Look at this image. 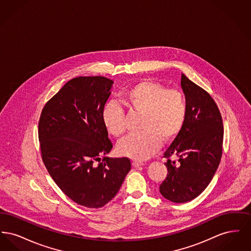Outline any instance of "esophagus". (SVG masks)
<instances>
[{
  "label": "esophagus",
  "instance_id": "esophagus-1",
  "mask_svg": "<svg viewBox=\"0 0 251 251\" xmlns=\"http://www.w3.org/2000/svg\"><path fill=\"white\" fill-rule=\"evenodd\" d=\"M131 165H132V167H141V166H143L144 164L142 163V162H138V161H132Z\"/></svg>",
  "mask_w": 251,
  "mask_h": 251
}]
</instances>
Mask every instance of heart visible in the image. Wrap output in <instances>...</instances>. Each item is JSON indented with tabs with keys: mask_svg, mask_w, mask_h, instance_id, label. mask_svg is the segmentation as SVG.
Segmentation results:
<instances>
[{
	"mask_svg": "<svg viewBox=\"0 0 251 251\" xmlns=\"http://www.w3.org/2000/svg\"><path fill=\"white\" fill-rule=\"evenodd\" d=\"M121 103L130 113L141 114L140 133L122 140L118 153L133 160H146L164 143L174 141L183 130L188 105L182 92L167 89L151 80H141L125 89ZM103 126L108 133L119 138L126 131L125 112L117 102H108L101 113Z\"/></svg>",
	"mask_w": 251,
	"mask_h": 251,
	"instance_id": "heart-1",
	"label": "heart"
}]
</instances>
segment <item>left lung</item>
Masks as SVG:
<instances>
[{
	"label": "left lung",
	"instance_id": "8db88e82",
	"mask_svg": "<svg viewBox=\"0 0 251 251\" xmlns=\"http://www.w3.org/2000/svg\"><path fill=\"white\" fill-rule=\"evenodd\" d=\"M181 88L188 105L185 126L164 153L167 178L160 193L172 202L190 201L213 179L222 156L224 128L220 111L211 95L181 74ZM176 155L178 162L170 158Z\"/></svg>",
	"mask_w": 251,
	"mask_h": 251
}]
</instances>
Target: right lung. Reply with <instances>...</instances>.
<instances>
[{"mask_svg":"<svg viewBox=\"0 0 251 251\" xmlns=\"http://www.w3.org/2000/svg\"><path fill=\"white\" fill-rule=\"evenodd\" d=\"M113 81L73 78L47 101L38 122L43 163L63 193L87 208H100L120 190L131 161L110 158L113 148L101 113Z\"/></svg>","mask_w":251,"mask_h":251,"instance_id":"obj_1","label":"right lung"}]
</instances>
